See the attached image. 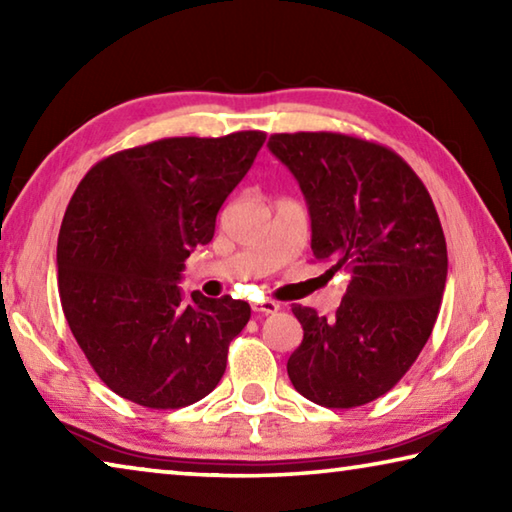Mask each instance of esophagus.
<instances>
[{"label": "esophagus", "instance_id": "obj_1", "mask_svg": "<svg viewBox=\"0 0 512 512\" xmlns=\"http://www.w3.org/2000/svg\"><path fill=\"white\" fill-rule=\"evenodd\" d=\"M250 307H253L255 314H275V311L280 309V305H277V302H271V300H268V302H253Z\"/></svg>", "mask_w": 512, "mask_h": 512}]
</instances>
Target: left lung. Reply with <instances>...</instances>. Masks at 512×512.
I'll list each match as a JSON object with an SVG mask.
<instances>
[{"mask_svg": "<svg viewBox=\"0 0 512 512\" xmlns=\"http://www.w3.org/2000/svg\"><path fill=\"white\" fill-rule=\"evenodd\" d=\"M268 149L296 176L311 250L350 282L332 318L293 305L302 343L287 363L296 391L327 409L386 395L418 359L447 280L438 212L400 155L343 133H275Z\"/></svg>", "mask_w": 512, "mask_h": 512, "instance_id": "1", "label": "left lung"}]
</instances>
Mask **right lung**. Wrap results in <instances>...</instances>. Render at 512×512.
<instances>
[{
  "instance_id": "right-lung-1",
  "label": "right lung",
  "mask_w": 512,
  "mask_h": 512,
  "mask_svg": "<svg viewBox=\"0 0 512 512\" xmlns=\"http://www.w3.org/2000/svg\"><path fill=\"white\" fill-rule=\"evenodd\" d=\"M264 140L164 137L99 160L76 187L58 235L60 305L94 372L124 400L180 409L221 381L250 305L198 291L185 300L178 282Z\"/></svg>"
}]
</instances>
